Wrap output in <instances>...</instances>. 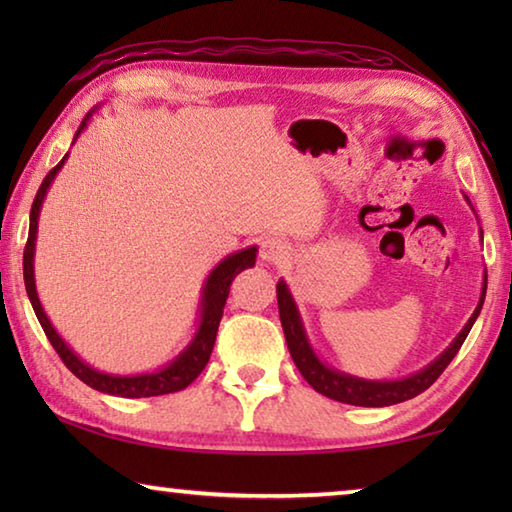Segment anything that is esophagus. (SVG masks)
Masks as SVG:
<instances>
[{
	"instance_id": "1",
	"label": "esophagus",
	"mask_w": 512,
	"mask_h": 512,
	"mask_svg": "<svg viewBox=\"0 0 512 512\" xmlns=\"http://www.w3.org/2000/svg\"><path fill=\"white\" fill-rule=\"evenodd\" d=\"M289 255H291L289 244L277 237H266L262 241V248H259V257H262V262L266 264H282L287 262Z\"/></svg>"
}]
</instances>
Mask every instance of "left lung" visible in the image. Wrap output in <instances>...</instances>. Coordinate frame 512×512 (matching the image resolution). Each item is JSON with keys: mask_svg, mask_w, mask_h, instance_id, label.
I'll use <instances>...</instances> for the list:
<instances>
[{"mask_svg": "<svg viewBox=\"0 0 512 512\" xmlns=\"http://www.w3.org/2000/svg\"><path fill=\"white\" fill-rule=\"evenodd\" d=\"M485 289H488V275H483V289H481V300L476 305L474 314L467 320L461 334L456 336L452 345L440 354V357L429 363L427 368L415 372L411 377L395 379V381H370V379H359L352 375H345L334 368L325 366L323 361L316 357V352L311 350L309 339L305 334V327H302V320L298 314L296 300H293L291 291L284 280L277 282V309H280V320L284 336H287V345L291 352V359L296 363L300 375L307 379V384L318 391L320 395L329 397V400L343 402V404H354V406H391L411 400V397L420 395L427 391V388L436 381L443 370L452 363V359L461 350L463 341L470 334L476 316L481 314L483 300H485Z\"/></svg>", "mask_w": 512, "mask_h": 512, "instance_id": "left-lung-1", "label": "left lung"}]
</instances>
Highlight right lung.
<instances>
[{
  "label": "right lung",
  "instance_id": "1",
  "mask_svg": "<svg viewBox=\"0 0 512 512\" xmlns=\"http://www.w3.org/2000/svg\"><path fill=\"white\" fill-rule=\"evenodd\" d=\"M88 119H90V115L83 119L79 131H76V137L81 135L85 124H88ZM65 160H67V155L47 173L38 189L36 198H33L29 239H27V246H24V287H27V296L31 300L33 311H36L42 329H45L49 343L54 345V350L58 352V357L63 359L65 366L72 370L74 375L83 381V384H88L90 388H94V391H99V393H108V395H117V397H153V395H167V393L183 391V388H187L198 375H201L203 368L207 366V361H210V354H212L214 341H216V332H219V323L223 316L225 300H228V293H230V284L241 271L255 266L257 248L253 246V248H246V250H239V253L228 255L219 266L214 268L210 277H207V282L203 287V302H201V325H198V332L192 339V343H189L187 348L169 363V366H164L158 372H146V375H131V377L108 375V372L94 370L92 366L81 361L72 350L67 348V343L60 339L54 325L49 323V318L45 314V309H42V305H40V298L36 291V277H33V253H36L40 207H42V201H45V194L51 185V180L56 178V173L60 171V167H63Z\"/></svg>",
  "mask_w": 512,
  "mask_h": 512
}]
</instances>
